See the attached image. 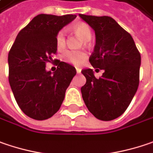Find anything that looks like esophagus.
Returning <instances> with one entry per match:
<instances>
[{
  "mask_svg": "<svg viewBox=\"0 0 153 153\" xmlns=\"http://www.w3.org/2000/svg\"><path fill=\"white\" fill-rule=\"evenodd\" d=\"M76 72L77 73H81V71H82V70H81L80 68H76Z\"/></svg>",
  "mask_w": 153,
  "mask_h": 153,
  "instance_id": "esophagus-1",
  "label": "esophagus"
}]
</instances>
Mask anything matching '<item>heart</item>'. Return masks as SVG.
Returning <instances> with one entry per match:
<instances>
[{"instance_id":"heart-1","label":"heart","mask_w":153,"mask_h":153,"mask_svg":"<svg viewBox=\"0 0 153 153\" xmlns=\"http://www.w3.org/2000/svg\"><path fill=\"white\" fill-rule=\"evenodd\" d=\"M73 31L79 38H81L83 41H88L90 39L92 32L88 24L81 22L77 23L73 27ZM65 32L64 30H60L56 36V44H57V49L62 50L65 46ZM87 57V54L84 51H82L67 50L63 53V59L65 62L70 63L74 65H80L83 63L85 58Z\"/></svg>"}]
</instances>
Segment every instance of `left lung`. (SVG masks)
I'll return each instance as SVG.
<instances>
[{
  "label": "left lung",
  "mask_w": 153,
  "mask_h": 153,
  "mask_svg": "<svg viewBox=\"0 0 153 153\" xmlns=\"http://www.w3.org/2000/svg\"><path fill=\"white\" fill-rule=\"evenodd\" d=\"M96 33V45L89 57L91 65L104 70L96 78L91 69L82 70L86 83L81 88L88 111L101 120L120 116L139 87L140 53L130 33L108 16L79 14Z\"/></svg>",
  "instance_id": "obj_1"
}]
</instances>
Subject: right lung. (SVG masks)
I'll list each match as a JSON object with an SVG mask.
<instances>
[{
    "instance_id": "add662e5",
    "label": "right lung",
    "mask_w": 153,
    "mask_h": 153,
    "mask_svg": "<svg viewBox=\"0 0 153 153\" xmlns=\"http://www.w3.org/2000/svg\"><path fill=\"white\" fill-rule=\"evenodd\" d=\"M76 17L37 15L18 33L9 51V84L17 104L30 118L43 120L56 114L76 74L75 67L59 60L56 71L45 70L57 52V33Z\"/></svg>"
}]
</instances>
